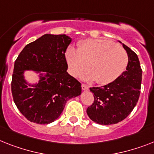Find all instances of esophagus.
Here are the masks:
<instances>
[{"label": "esophagus", "mask_w": 154, "mask_h": 154, "mask_svg": "<svg viewBox=\"0 0 154 154\" xmlns=\"http://www.w3.org/2000/svg\"><path fill=\"white\" fill-rule=\"evenodd\" d=\"M82 89L83 91H88L89 90V86H87L86 84H84V83H82Z\"/></svg>", "instance_id": "34e87169"}]
</instances>
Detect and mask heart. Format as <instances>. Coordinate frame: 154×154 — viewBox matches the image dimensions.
Instances as JSON below:
<instances>
[{
    "label": "heart",
    "mask_w": 154,
    "mask_h": 154,
    "mask_svg": "<svg viewBox=\"0 0 154 154\" xmlns=\"http://www.w3.org/2000/svg\"><path fill=\"white\" fill-rule=\"evenodd\" d=\"M66 59L70 72L79 76L89 66L91 72L84 75L86 80H96L98 84L106 85L119 78L128 63L127 52L110 41L88 39L79 43V49L69 47Z\"/></svg>",
    "instance_id": "b5f03b06"
}]
</instances>
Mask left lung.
Listing matches in <instances>:
<instances>
[{"mask_svg":"<svg viewBox=\"0 0 154 154\" xmlns=\"http://www.w3.org/2000/svg\"><path fill=\"white\" fill-rule=\"evenodd\" d=\"M128 56L126 71L115 81L91 87L94 101L86 109L91 120L102 125L117 124L130 115L140 95L142 68L137 54L123 44Z\"/></svg>","mask_w":154,"mask_h":154,"instance_id":"1","label":"left lung"}]
</instances>
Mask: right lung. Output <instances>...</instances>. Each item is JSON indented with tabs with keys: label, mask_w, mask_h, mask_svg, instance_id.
I'll use <instances>...</instances> for the list:
<instances>
[{
	"label": "right lung",
	"mask_w": 154,
	"mask_h": 154,
	"mask_svg": "<svg viewBox=\"0 0 154 154\" xmlns=\"http://www.w3.org/2000/svg\"><path fill=\"white\" fill-rule=\"evenodd\" d=\"M71 42L65 34H44L24 47L16 60L11 94L16 107L29 121L50 124L60 116L69 99L81 94V83L67 72L65 52ZM25 69L39 72L38 84L27 86Z\"/></svg>",
	"instance_id": "right-lung-1"
}]
</instances>
